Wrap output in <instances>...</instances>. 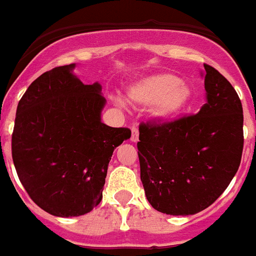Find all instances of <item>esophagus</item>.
Listing matches in <instances>:
<instances>
[{"instance_id": "obj_1", "label": "esophagus", "mask_w": 256, "mask_h": 256, "mask_svg": "<svg viewBox=\"0 0 256 256\" xmlns=\"http://www.w3.org/2000/svg\"><path fill=\"white\" fill-rule=\"evenodd\" d=\"M130 141L132 142H138V130L136 126H132V134H130Z\"/></svg>"}]
</instances>
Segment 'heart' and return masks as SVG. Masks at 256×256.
<instances>
[{
    "mask_svg": "<svg viewBox=\"0 0 256 256\" xmlns=\"http://www.w3.org/2000/svg\"><path fill=\"white\" fill-rule=\"evenodd\" d=\"M130 99L141 106H153L152 114L158 120H170L178 116L189 106L192 90L181 83L174 74L150 75L134 83L130 90Z\"/></svg>",
    "mask_w": 256,
    "mask_h": 256,
    "instance_id": "b5f03b06",
    "label": "heart"
}]
</instances>
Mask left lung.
Segmentation results:
<instances>
[{
  "mask_svg": "<svg viewBox=\"0 0 256 256\" xmlns=\"http://www.w3.org/2000/svg\"><path fill=\"white\" fill-rule=\"evenodd\" d=\"M205 67L206 103L198 114L140 124V177L153 209L190 216L209 208L238 170L243 110L230 82Z\"/></svg>",
  "mask_w": 256,
  "mask_h": 256,
  "instance_id": "8db88e82",
  "label": "left lung"
}]
</instances>
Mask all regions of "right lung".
Wrapping results in <instances>:
<instances>
[{
  "label": "right lung",
  "mask_w": 256,
  "mask_h": 256,
  "mask_svg": "<svg viewBox=\"0 0 256 256\" xmlns=\"http://www.w3.org/2000/svg\"><path fill=\"white\" fill-rule=\"evenodd\" d=\"M75 64L36 78L20 100L12 156L32 201L56 216L87 214L103 198L108 164L128 128L102 122V86L84 84Z\"/></svg>",
  "instance_id": "right-lung-1"
}]
</instances>
